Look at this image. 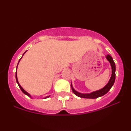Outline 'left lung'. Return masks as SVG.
<instances>
[{"label":"left lung","instance_id":"left-lung-1","mask_svg":"<svg viewBox=\"0 0 131 131\" xmlns=\"http://www.w3.org/2000/svg\"><path fill=\"white\" fill-rule=\"evenodd\" d=\"M106 58L107 59V60L109 61L110 63L111 64V67H112V76H111L110 79L108 81V82L107 83L104 88H103L101 89L98 90V91H96L94 92H92L91 93H89V94H82V93H80L79 92L76 91L74 88H73V85H72V83L71 84V87L72 91H73V93L77 95L78 97H81V98H84V99H97L99 97H102V96L104 95L105 94H106V93L108 92L110 89L112 88V87L114 83H115V71H116V66L115 63L114 62L113 60L112 57L110 55H107L106 56Z\"/></svg>","mask_w":131,"mask_h":131}]
</instances>
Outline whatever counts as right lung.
Wrapping results in <instances>:
<instances>
[{"instance_id":"obj_1","label":"right lung","mask_w":131,"mask_h":131,"mask_svg":"<svg viewBox=\"0 0 131 131\" xmlns=\"http://www.w3.org/2000/svg\"><path fill=\"white\" fill-rule=\"evenodd\" d=\"M26 52H27V51H26V52H25V53H23V55H24V54H25V53H26ZM23 55H22L21 58H20V59H19V61H18V63H19V61H20V60H21V58H22V57H23ZM17 67H18V65H17ZM16 82H17L19 88H20V89H21V91L23 92V93H24V94H26V95H28V96H29V97H31V95H30V94H29V93H28V92H26V91H25V90H24V89H23V88H22V87H21V85H20V84H19V82H18V79H17V73H16ZM50 97V95H49V96H47V97H45V98H44V99H47V98H48V97Z\"/></svg>"}]
</instances>
